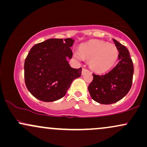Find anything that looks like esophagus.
I'll use <instances>...</instances> for the list:
<instances>
[{
    "mask_svg": "<svg viewBox=\"0 0 147 147\" xmlns=\"http://www.w3.org/2000/svg\"><path fill=\"white\" fill-rule=\"evenodd\" d=\"M88 69H86V68H82V75H84V74H85L86 72H88Z\"/></svg>",
    "mask_w": 147,
    "mask_h": 147,
    "instance_id": "34e87169",
    "label": "esophagus"
}]
</instances>
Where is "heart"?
Wrapping results in <instances>:
<instances>
[{"label": "heart", "mask_w": 147, "mask_h": 147, "mask_svg": "<svg viewBox=\"0 0 147 147\" xmlns=\"http://www.w3.org/2000/svg\"><path fill=\"white\" fill-rule=\"evenodd\" d=\"M79 52H75L78 60L90 59V65L96 72H104L113 67L118 57L117 48L114 44L98 40H91L80 45Z\"/></svg>", "instance_id": "b5f03b06"}]
</instances>
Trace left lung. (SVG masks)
I'll return each instance as SVG.
<instances>
[{
	"mask_svg": "<svg viewBox=\"0 0 147 147\" xmlns=\"http://www.w3.org/2000/svg\"><path fill=\"white\" fill-rule=\"evenodd\" d=\"M113 41L119 51V62L105 75L92 74L93 80L88 86L92 99L99 104L118 102L126 95L132 86L134 68L129 50L115 39Z\"/></svg>",
	"mask_w": 147,
	"mask_h": 147,
	"instance_id": "left-lung-1",
	"label": "left lung"
}]
</instances>
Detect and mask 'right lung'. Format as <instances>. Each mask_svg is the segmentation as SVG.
Here are the masks:
<instances>
[{"label": "right lung", "instance_id": "1", "mask_svg": "<svg viewBox=\"0 0 147 147\" xmlns=\"http://www.w3.org/2000/svg\"><path fill=\"white\" fill-rule=\"evenodd\" d=\"M72 38H50L34 45L25 58V83L34 97L50 102L63 97L72 81L82 75V68H72Z\"/></svg>", "mask_w": 147, "mask_h": 147}]
</instances>
